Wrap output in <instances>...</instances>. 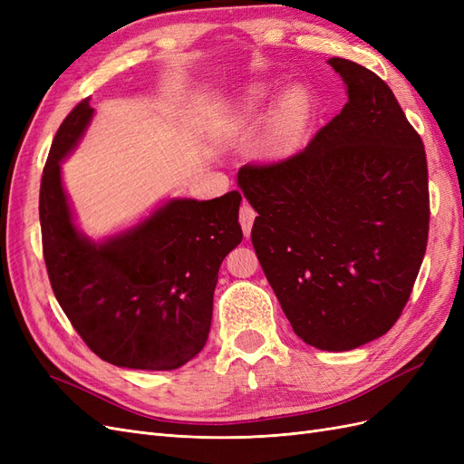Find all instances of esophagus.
I'll return each mask as SVG.
<instances>
[{"mask_svg":"<svg viewBox=\"0 0 464 464\" xmlns=\"http://www.w3.org/2000/svg\"><path fill=\"white\" fill-rule=\"evenodd\" d=\"M256 215H257V213H256L254 207H251V205L244 203V205L240 207V224H242V230H244L246 237H249V234H251V227H254Z\"/></svg>","mask_w":464,"mask_h":464,"instance_id":"esophagus-1","label":"esophagus"}]
</instances>
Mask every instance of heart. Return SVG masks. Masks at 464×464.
<instances>
[{"label":"heart","instance_id":"b5f03b06","mask_svg":"<svg viewBox=\"0 0 464 464\" xmlns=\"http://www.w3.org/2000/svg\"><path fill=\"white\" fill-rule=\"evenodd\" d=\"M269 94L271 91L266 85H256L242 94L227 118L228 128L242 130L259 123L263 120V108L269 101ZM312 121L314 98L310 91L302 85L285 89L276 98L269 121H266L263 152L273 160H283L296 154L305 143Z\"/></svg>","mask_w":464,"mask_h":464}]
</instances>
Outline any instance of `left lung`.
<instances>
[{
    "mask_svg": "<svg viewBox=\"0 0 464 464\" xmlns=\"http://www.w3.org/2000/svg\"><path fill=\"white\" fill-rule=\"evenodd\" d=\"M348 102L294 157L242 166L257 210L251 242L300 339L344 353L383 336L409 300L428 244L422 139L370 69L327 62Z\"/></svg>",
    "mask_w": 464,
    "mask_h": 464,
    "instance_id": "8db88e82",
    "label": "left lung"
}]
</instances>
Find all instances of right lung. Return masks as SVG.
Returning <instances> with one entry per match:
<instances>
[{
  "label": "right lung",
  "instance_id": "right-lung-1",
  "mask_svg": "<svg viewBox=\"0 0 464 464\" xmlns=\"http://www.w3.org/2000/svg\"><path fill=\"white\" fill-rule=\"evenodd\" d=\"M94 116L82 101L55 133L40 184L42 247L67 319L118 368L168 372L198 356L210 331L222 259L242 242V195L168 198L104 237L79 228L62 178Z\"/></svg>",
  "mask_w": 464,
  "mask_h": 464
}]
</instances>
